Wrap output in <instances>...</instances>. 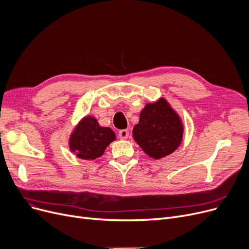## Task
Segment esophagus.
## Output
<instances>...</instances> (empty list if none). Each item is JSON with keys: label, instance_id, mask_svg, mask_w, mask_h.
<instances>
[{"label": "esophagus", "instance_id": "esophagus-1", "mask_svg": "<svg viewBox=\"0 0 249 249\" xmlns=\"http://www.w3.org/2000/svg\"><path fill=\"white\" fill-rule=\"evenodd\" d=\"M118 136H120V139L122 140H125L128 138L129 136V132L127 131V129H121L120 132H118Z\"/></svg>", "mask_w": 249, "mask_h": 249}]
</instances>
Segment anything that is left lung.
I'll return each instance as SVG.
<instances>
[{
	"label": "left lung",
	"instance_id": "1",
	"mask_svg": "<svg viewBox=\"0 0 249 249\" xmlns=\"http://www.w3.org/2000/svg\"><path fill=\"white\" fill-rule=\"evenodd\" d=\"M133 137L148 156L161 159L179 147L183 124L179 115L165 98L147 103L134 126Z\"/></svg>",
	"mask_w": 249,
	"mask_h": 249
}]
</instances>
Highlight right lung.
<instances>
[{"instance_id":"add662e5","label":"right lung","mask_w":249,"mask_h":249,"mask_svg":"<svg viewBox=\"0 0 249 249\" xmlns=\"http://www.w3.org/2000/svg\"><path fill=\"white\" fill-rule=\"evenodd\" d=\"M110 127L101 126L95 117H83L70 136V150L84 160H94L103 155L105 149L115 140Z\"/></svg>"}]
</instances>
